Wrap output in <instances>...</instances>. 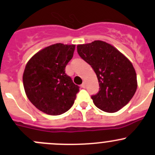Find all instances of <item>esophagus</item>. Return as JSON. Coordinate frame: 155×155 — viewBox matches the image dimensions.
Returning a JSON list of instances; mask_svg holds the SVG:
<instances>
[{
	"instance_id": "esophagus-1",
	"label": "esophagus",
	"mask_w": 155,
	"mask_h": 155,
	"mask_svg": "<svg viewBox=\"0 0 155 155\" xmlns=\"http://www.w3.org/2000/svg\"><path fill=\"white\" fill-rule=\"evenodd\" d=\"M81 86H82V87H83V88H85V82H83V83L81 85Z\"/></svg>"
}]
</instances>
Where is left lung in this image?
Listing matches in <instances>:
<instances>
[{
    "mask_svg": "<svg viewBox=\"0 0 155 155\" xmlns=\"http://www.w3.org/2000/svg\"><path fill=\"white\" fill-rule=\"evenodd\" d=\"M77 51L97 77L99 91L91 96L94 105L107 112H118L127 105L137 88L132 63L117 48L101 40L78 45Z\"/></svg>",
    "mask_w": 155,
    "mask_h": 155,
    "instance_id": "obj_1",
    "label": "left lung"
}]
</instances>
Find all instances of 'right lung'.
Here are the masks:
<instances>
[{"instance_id": "obj_1", "label": "right lung", "mask_w": 155, "mask_h": 155, "mask_svg": "<svg viewBox=\"0 0 155 155\" xmlns=\"http://www.w3.org/2000/svg\"><path fill=\"white\" fill-rule=\"evenodd\" d=\"M75 45L56 43L36 53L23 73L26 95L36 108L44 113L58 115L74 104L79 87L65 73Z\"/></svg>"}]
</instances>
